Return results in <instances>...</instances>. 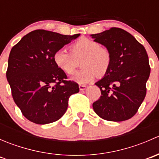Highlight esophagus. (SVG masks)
Returning <instances> with one entry per match:
<instances>
[{"instance_id":"1","label":"esophagus","mask_w":159,"mask_h":159,"mask_svg":"<svg viewBox=\"0 0 159 159\" xmlns=\"http://www.w3.org/2000/svg\"><path fill=\"white\" fill-rule=\"evenodd\" d=\"M85 89H86V85H84V84H79L80 91H84Z\"/></svg>"}]
</instances>
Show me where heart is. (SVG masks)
<instances>
[{
  "label": "heart",
  "mask_w": 159,
  "mask_h": 159,
  "mask_svg": "<svg viewBox=\"0 0 159 159\" xmlns=\"http://www.w3.org/2000/svg\"><path fill=\"white\" fill-rule=\"evenodd\" d=\"M71 53L58 50L54 54V61L57 68L68 75H71L79 65L82 69L72 77V80L86 84L92 81L96 75L102 77L109 70L111 65V53L108 48L97 41L81 38L70 46Z\"/></svg>",
  "instance_id": "obj_1"
}]
</instances>
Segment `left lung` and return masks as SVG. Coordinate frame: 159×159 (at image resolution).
<instances>
[{
  "mask_svg": "<svg viewBox=\"0 0 159 159\" xmlns=\"http://www.w3.org/2000/svg\"><path fill=\"white\" fill-rule=\"evenodd\" d=\"M91 36L111 53L109 70L95 83L102 95L93 103V109L107 121L129 119L146 95L151 71L148 54L142 44L121 28H111Z\"/></svg>",
  "mask_w": 159,
  "mask_h": 159,
  "instance_id": "1",
  "label": "left lung"
}]
</instances>
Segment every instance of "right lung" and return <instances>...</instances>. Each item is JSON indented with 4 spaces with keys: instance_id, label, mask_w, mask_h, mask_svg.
Here are the masks:
<instances>
[{
    "instance_id": "1",
    "label": "right lung",
    "mask_w": 159,
    "mask_h": 159,
    "mask_svg": "<svg viewBox=\"0 0 159 159\" xmlns=\"http://www.w3.org/2000/svg\"><path fill=\"white\" fill-rule=\"evenodd\" d=\"M79 35L35 30L11 49L6 76L14 102L29 121L38 125L57 121L70 96L79 91L78 84L67 81L54 61V53Z\"/></svg>"
}]
</instances>
